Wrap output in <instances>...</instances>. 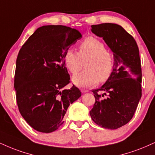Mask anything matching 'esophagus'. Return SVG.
Masks as SVG:
<instances>
[{"mask_svg": "<svg viewBox=\"0 0 155 155\" xmlns=\"http://www.w3.org/2000/svg\"><path fill=\"white\" fill-rule=\"evenodd\" d=\"M81 92H82V93H87V92H88L89 91L87 90V89H81Z\"/></svg>", "mask_w": 155, "mask_h": 155, "instance_id": "obj_1", "label": "esophagus"}]
</instances>
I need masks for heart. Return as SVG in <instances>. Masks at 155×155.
Segmentation results:
<instances>
[{
    "label": "heart",
    "mask_w": 155,
    "mask_h": 155,
    "mask_svg": "<svg viewBox=\"0 0 155 155\" xmlns=\"http://www.w3.org/2000/svg\"><path fill=\"white\" fill-rule=\"evenodd\" d=\"M66 66L72 74L85 67V71L72 77V82L79 87H92L110 79L114 70V58L105 45L93 37H89L79 45V53L68 50L65 54Z\"/></svg>",
    "instance_id": "b5f03b06"
}]
</instances>
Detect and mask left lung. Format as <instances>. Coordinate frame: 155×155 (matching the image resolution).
<instances>
[{"label":"left lung","mask_w":155,"mask_h":155,"mask_svg":"<svg viewBox=\"0 0 155 155\" xmlns=\"http://www.w3.org/2000/svg\"><path fill=\"white\" fill-rule=\"evenodd\" d=\"M92 31L102 37L113 53L114 70L100 89L92 91L95 103L89 114L98 126L116 129L131 120L141 97L139 48L134 37L118 24L92 25ZM98 91L107 92L108 97L102 99Z\"/></svg>","instance_id":"left-lung-1"}]
</instances>
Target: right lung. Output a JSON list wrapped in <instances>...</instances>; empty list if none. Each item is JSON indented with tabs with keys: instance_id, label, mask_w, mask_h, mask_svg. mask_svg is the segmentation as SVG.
<instances>
[{
	"instance_id": "obj_1",
	"label": "right lung",
	"mask_w": 155,
	"mask_h": 155,
	"mask_svg": "<svg viewBox=\"0 0 155 155\" xmlns=\"http://www.w3.org/2000/svg\"><path fill=\"white\" fill-rule=\"evenodd\" d=\"M81 35L62 25L41 27L23 45L16 59L14 88L21 116L31 127L51 133L63 124L70 104L81 96L69 83L64 56Z\"/></svg>"
}]
</instances>
